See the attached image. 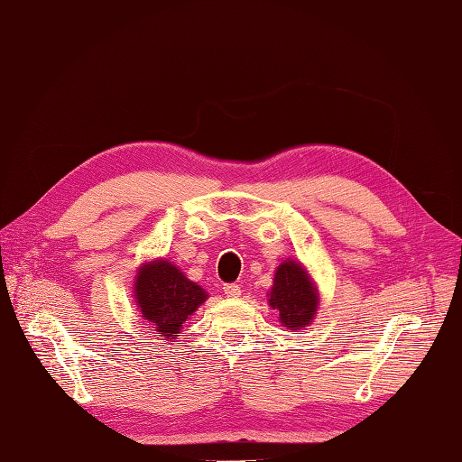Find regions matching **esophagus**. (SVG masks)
<instances>
[{"label": "esophagus", "mask_w": 462, "mask_h": 462, "mask_svg": "<svg viewBox=\"0 0 462 462\" xmlns=\"http://www.w3.org/2000/svg\"><path fill=\"white\" fill-rule=\"evenodd\" d=\"M223 292L229 296V299H239L241 296V286L239 284H223Z\"/></svg>", "instance_id": "obj_1"}]
</instances>
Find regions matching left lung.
I'll return each instance as SVG.
<instances>
[{
  "label": "left lung",
  "mask_w": 462,
  "mask_h": 462,
  "mask_svg": "<svg viewBox=\"0 0 462 462\" xmlns=\"http://www.w3.org/2000/svg\"><path fill=\"white\" fill-rule=\"evenodd\" d=\"M318 289L300 263L292 259L279 264L274 273L269 304L279 310V320L289 330H302L318 310Z\"/></svg>",
  "instance_id": "1"
}]
</instances>
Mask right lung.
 Returning a JSON list of instances; mask_svg holds the SVG:
<instances>
[{
    "mask_svg": "<svg viewBox=\"0 0 462 462\" xmlns=\"http://www.w3.org/2000/svg\"><path fill=\"white\" fill-rule=\"evenodd\" d=\"M134 300L162 340H173L188 316L208 300L198 282L189 281L166 259L144 263L134 279Z\"/></svg>",
    "mask_w": 462,
    "mask_h": 462,
    "instance_id": "add662e5",
    "label": "right lung"
}]
</instances>
